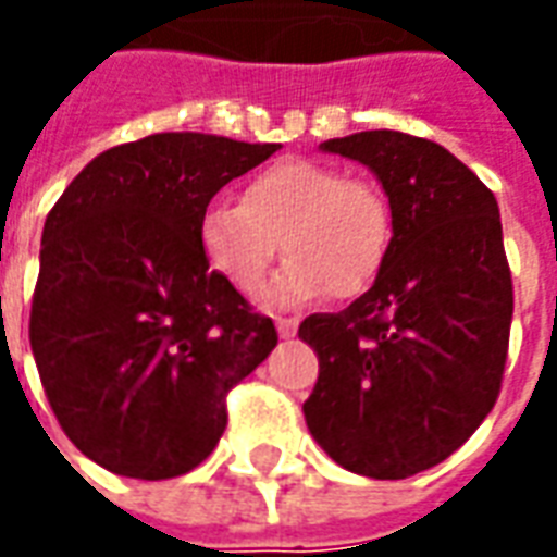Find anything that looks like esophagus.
I'll use <instances>...</instances> for the list:
<instances>
[{
  "instance_id": "esophagus-1",
  "label": "esophagus",
  "mask_w": 557,
  "mask_h": 557,
  "mask_svg": "<svg viewBox=\"0 0 557 557\" xmlns=\"http://www.w3.org/2000/svg\"><path fill=\"white\" fill-rule=\"evenodd\" d=\"M295 331H298V319H283V315H280L277 319V334L283 339H289V337H295Z\"/></svg>"
}]
</instances>
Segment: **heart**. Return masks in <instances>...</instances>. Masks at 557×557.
Here are the masks:
<instances>
[{
  "mask_svg": "<svg viewBox=\"0 0 557 557\" xmlns=\"http://www.w3.org/2000/svg\"><path fill=\"white\" fill-rule=\"evenodd\" d=\"M208 265L242 295H253L280 247L289 256L268 286L271 304H304L331 292L361 295L394 247V208L367 178L315 160H280L256 172L242 202L214 199L199 218Z\"/></svg>",
  "mask_w": 557,
  "mask_h": 557,
  "instance_id": "1",
  "label": "heart"
}]
</instances>
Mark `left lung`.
Wrapping results in <instances>:
<instances>
[{
  "mask_svg": "<svg viewBox=\"0 0 557 557\" xmlns=\"http://www.w3.org/2000/svg\"><path fill=\"white\" fill-rule=\"evenodd\" d=\"M375 172L394 247L358 301L307 315L319 355L304 418L337 466L403 480L468 442L502 391L513 280L486 184L447 148L399 131L322 143Z\"/></svg>",
  "mask_w": 557,
  "mask_h": 557,
  "instance_id": "8db88e82",
  "label": "left lung"
}]
</instances>
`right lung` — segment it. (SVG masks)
<instances>
[{
	"label": "right lung",
	"mask_w": 557,
	"mask_h": 557,
	"mask_svg": "<svg viewBox=\"0 0 557 557\" xmlns=\"http://www.w3.org/2000/svg\"><path fill=\"white\" fill-rule=\"evenodd\" d=\"M277 143L151 134L107 148L47 214L29 343L79 454L113 474H187L226 430V394L277 327L208 268L199 218Z\"/></svg>",
	"instance_id": "obj_1"
}]
</instances>
